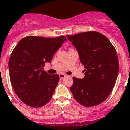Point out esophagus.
<instances>
[{"label": "esophagus", "instance_id": "1", "mask_svg": "<svg viewBox=\"0 0 130 130\" xmlns=\"http://www.w3.org/2000/svg\"><path fill=\"white\" fill-rule=\"evenodd\" d=\"M66 77V75H65V74H59V77L60 79H63L65 78Z\"/></svg>", "mask_w": 130, "mask_h": 130}]
</instances>
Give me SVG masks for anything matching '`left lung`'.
Instances as JSON below:
<instances>
[{
    "mask_svg": "<svg viewBox=\"0 0 130 130\" xmlns=\"http://www.w3.org/2000/svg\"><path fill=\"white\" fill-rule=\"evenodd\" d=\"M78 52L84 66L83 79L73 77L70 87L74 99L86 107L106 99L116 83L119 70L118 56L108 39L101 33L89 31L66 35Z\"/></svg>",
    "mask_w": 130,
    "mask_h": 130,
    "instance_id": "1",
    "label": "left lung"
}]
</instances>
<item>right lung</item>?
Returning a JSON list of instances; mask_svg holds the SVG:
<instances>
[{"label":"right lung","mask_w":130,"mask_h":130,"mask_svg":"<svg viewBox=\"0 0 130 130\" xmlns=\"http://www.w3.org/2000/svg\"><path fill=\"white\" fill-rule=\"evenodd\" d=\"M66 38L27 36L22 39L13 50L9 62L10 78L15 94L22 101L33 108L50 101L59 81L58 74L43 70L51 62L54 54Z\"/></svg>","instance_id":"obj_1"}]
</instances>
